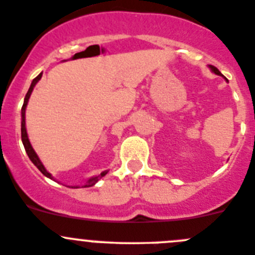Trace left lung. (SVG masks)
<instances>
[{"mask_svg": "<svg viewBox=\"0 0 255 255\" xmlns=\"http://www.w3.org/2000/svg\"><path fill=\"white\" fill-rule=\"evenodd\" d=\"M209 69H210V70H212V72H213V73H214V74H217V75H222V73H221V72H220V70L217 69L216 66H213V65H209ZM222 77H223V75H222Z\"/></svg>", "mask_w": 255, "mask_h": 255, "instance_id": "1", "label": "left lung"}]
</instances>
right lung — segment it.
<instances>
[{"label":"right lung","mask_w":255,"mask_h":255,"mask_svg":"<svg viewBox=\"0 0 255 255\" xmlns=\"http://www.w3.org/2000/svg\"><path fill=\"white\" fill-rule=\"evenodd\" d=\"M41 77H42V73H41V74L37 75V77H35V78L33 79L32 85H30L29 90H28V92H26V95H25V99H24L23 108H21V141H23V145H24V147H25L26 154H28V156H29V159H30V160H32L33 164H34L35 167H37L39 170H41L43 176H46V177H47V178H50V180H54L55 181V178H54V177H52V174H51L50 172H48V170L46 169L45 165L42 164V161H41V159L38 158V155L35 154L34 149H33L32 145H30V142H29V138H28V133H26V128H25V109H26V105H28V101H29V97H30V95H32L33 88H34V86L37 85V83H38V81H39V79H41ZM108 172H109V170H104V172H101V173L99 174V176L91 177V178H88V181L85 183V185H82V186H69V187H74V189H78V187H91V186L96 185L97 181L100 180V178H103V177L105 176V174L108 173Z\"/></svg>","instance_id":"obj_1"}]
</instances>
